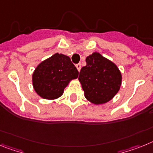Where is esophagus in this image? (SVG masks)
Segmentation results:
<instances>
[{
    "label": "esophagus",
    "instance_id": "1",
    "mask_svg": "<svg viewBox=\"0 0 153 153\" xmlns=\"http://www.w3.org/2000/svg\"><path fill=\"white\" fill-rule=\"evenodd\" d=\"M76 69H77L78 71H79V70H80V69H81V65H80V63H78V64H76Z\"/></svg>",
    "mask_w": 153,
    "mask_h": 153
}]
</instances>
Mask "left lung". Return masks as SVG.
Instances as JSON below:
<instances>
[{
  "instance_id": "1",
  "label": "left lung",
  "mask_w": 153,
  "mask_h": 153,
  "mask_svg": "<svg viewBox=\"0 0 153 153\" xmlns=\"http://www.w3.org/2000/svg\"><path fill=\"white\" fill-rule=\"evenodd\" d=\"M86 62L78 78L85 98L96 105L110 101L120 88L122 76L119 69L98 52L87 57Z\"/></svg>"
}]
</instances>
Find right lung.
<instances>
[{
	"label": "right lung",
	"mask_w": 153,
	"mask_h": 153,
	"mask_svg": "<svg viewBox=\"0 0 153 153\" xmlns=\"http://www.w3.org/2000/svg\"><path fill=\"white\" fill-rule=\"evenodd\" d=\"M77 69L69 57L56 53L40 63L33 74L34 90L43 98L55 99L71 79L78 77Z\"/></svg>",
	"instance_id": "obj_1"
}]
</instances>
